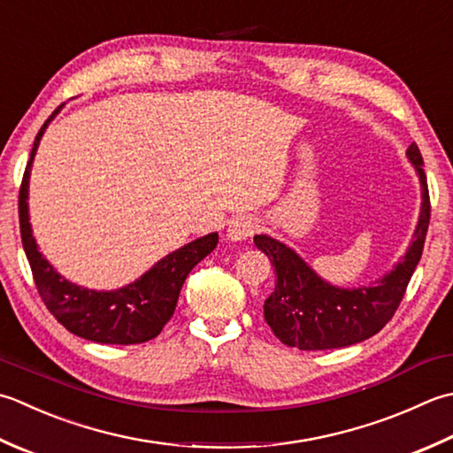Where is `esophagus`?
I'll use <instances>...</instances> for the list:
<instances>
[{
	"instance_id": "34e87169",
	"label": "esophagus",
	"mask_w": 453,
	"mask_h": 453,
	"mask_svg": "<svg viewBox=\"0 0 453 453\" xmlns=\"http://www.w3.org/2000/svg\"><path fill=\"white\" fill-rule=\"evenodd\" d=\"M257 229L255 219L250 216H237L232 221H229L227 226V239H232V242H245V239H250Z\"/></svg>"
}]
</instances>
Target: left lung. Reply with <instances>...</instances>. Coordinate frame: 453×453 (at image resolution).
<instances>
[{"instance_id":"1","label":"left lung","mask_w":453,"mask_h":453,"mask_svg":"<svg viewBox=\"0 0 453 453\" xmlns=\"http://www.w3.org/2000/svg\"><path fill=\"white\" fill-rule=\"evenodd\" d=\"M420 180L422 203L418 224L404 257L391 273L373 285L357 288L334 287L324 280L295 250L269 235H255L253 242L269 257L277 280L265 300V320L274 335L290 348L304 351L338 349L369 340L385 327L396 312L418 265L430 224V196L420 149H406Z\"/></svg>"}]
</instances>
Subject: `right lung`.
I'll return each mask as SVG.
<instances>
[{
    "instance_id": "add662e5",
    "label": "right lung",
    "mask_w": 453,
    "mask_h": 453,
    "mask_svg": "<svg viewBox=\"0 0 453 453\" xmlns=\"http://www.w3.org/2000/svg\"><path fill=\"white\" fill-rule=\"evenodd\" d=\"M62 105L52 111L35 137L31 158L27 163L19 190L21 242L31 265L35 285H37L42 303L50 310V314L78 338L115 345L149 342L157 338L165 324L171 320L186 277L203 257L216 250L218 234L214 232L194 239L180 250L157 261L137 280L115 290H92L74 285L58 274L55 267L44 259L37 242H35L29 221V202L27 200H29L31 166L35 155H37L41 137L47 131L49 123L62 110Z\"/></svg>"
}]
</instances>
